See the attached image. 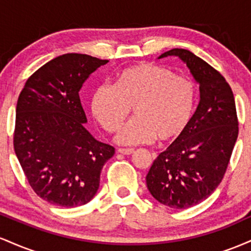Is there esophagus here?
Wrapping results in <instances>:
<instances>
[{
    "label": "esophagus",
    "mask_w": 251,
    "mask_h": 251,
    "mask_svg": "<svg viewBox=\"0 0 251 251\" xmlns=\"http://www.w3.org/2000/svg\"><path fill=\"white\" fill-rule=\"evenodd\" d=\"M117 151L119 152V153H122V154L128 155V154H132V153H133L134 150H133V149H118Z\"/></svg>",
    "instance_id": "esophagus-1"
}]
</instances>
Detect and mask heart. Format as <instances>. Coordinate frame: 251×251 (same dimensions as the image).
<instances>
[{
  "mask_svg": "<svg viewBox=\"0 0 251 251\" xmlns=\"http://www.w3.org/2000/svg\"><path fill=\"white\" fill-rule=\"evenodd\" d=\"M195 82L154 63H139L118 74L113 86L94 89L91 111L106 132L122 126L133 108L134 118L116 139L123 145L170 143L188 128L196 106Z\"/></svg>",
  "mask_w": 251,
  "mask_h": 251,
  "instance_id": "heart-1",
  "label": "heart"
}]
</instances>
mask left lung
<instances>
[{"instance_id":"obj_1","label":"left lung","mask_w":251,"mask_h":251,"mask_svg":"<svg viewBox=\"0 0 251 251\" xmlns=\"http://www.w3.org/2000/svg\"><path fill=\"white\" fill-rule=\"evenodd\" d=\"M200 83L201 100L188 128L157 157L146 176L149 191L172 209H189L205 201L226 175L238 135L231 87L214 67L190 50L174 48Z\"/></svg>"}]
</instances>
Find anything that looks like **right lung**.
Wrapping results in <instances>:
<instances>
[{
  "label": "right lung",
  "instance_id": "add662e5",
  "mask_svg": "<svg viewBox=\"0 0 251 251\" xmlns=\"http://www.w3.org/2000/svg\"><path fill=\"white\" fill-rule=\"evenodd\" d=\"M107 62L63 54L31 74L20 93L14 150L34 192L54 205L87 204L99 189L102 166L116 151L86 129L79 97L89 74Z\"/></svg>",
  "mask_w": 251,
  "mask_h": 251
}]
</instances>
